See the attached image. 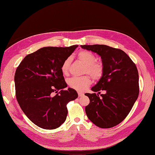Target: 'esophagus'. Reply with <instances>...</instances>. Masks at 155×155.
Wrapping results in <instances>:
<instances>
[{
  "label": "esophagus",
  "instance_id": "obj_1",
  "mask_svg": "<svg viewBox=\"0 0 155 155\" xmlns=\"http://www.w3.org/2000/svg\"><path fill=\"white\" fill-rule=\"evenodd\" d=\"M78 97H82L84 95V93H82V92H78Z\"/></svg>",
  "mask_w": 155,
  "mask_h": 155
}]
</instances>
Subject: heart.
I'll return each instance as SVG.
<instances>
[{"label": "heart", "mask_w": 155, "mask_h": 155, "mask_svg": "<svg viewBox=\"0 0 155 155\" xmlns=\"http://www.w3.org/2000/svg\"><path fill=\"white\" fill-rule=\"evenodd\" d=\"M78 60L85 65V72L90 75L94 79H99L103 75L104 68L100 63H97L96 58L94 54L87 51H82L78 54ZM70 58H67L63 63L61 70L64 75L68 73ZM91 84V80L88 76L85 75L81 77H73L69 81L70 86L75 90L82 92L88 88Z\"/></svg>", "instance_id": "obj_1"}]
</instances>
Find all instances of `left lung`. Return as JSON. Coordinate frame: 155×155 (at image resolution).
<instances>
[{
  "label": "left lung",
  "mask_w": 155,
  "mask_h": 155,
  "mask_svg": "<svg viewBox=\"0 0 155 155\" xmlns=\"http://www.w3.org/2000/svg\"><path fill=\"white\" fill-rule=\"evenodd\" d=\"M99 54L103 75L88 94L90 104L85 107L91 122L101 128H110L123 121L131 111L139 95V75L136 64L123 50L104 45H81ZM100 90L105 92L98 96Z\"/></svg>",
  "instance_id": "1"
}]
</instances>
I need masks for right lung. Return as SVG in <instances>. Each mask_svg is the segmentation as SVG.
I'll return each instance as SVG.
<instances>
[{
	"instance_id": "right-lung-1",
	"label": "right lung",
	"mask_w": 155,
	"mask_h": 155,
	"mask_svg": "<svg viewBox=\"0 0 155 155\" xmlns=\"http://www.w3.org/2000/svg\"><path fill=\"white\" fill-rule=\"evenodd\" d=\"M78 46L40 48L27 55L16 69V99L26 116L41 128L59 127L67 119V104L78 97L73 88L63 90L67 84L61 70Z\"/></svg>"
}]
</instances>
